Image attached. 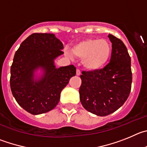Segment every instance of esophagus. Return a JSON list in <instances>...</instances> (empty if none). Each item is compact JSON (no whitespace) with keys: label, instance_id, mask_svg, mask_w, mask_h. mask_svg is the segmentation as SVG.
I'll return each mask as SVG.
<instances>
[{"label":"esophagus","instance_id":"1","mask_svg":"<svg viewBox=\"0 0 147 147\" xmlns=\"http://www.w3.org/2000/svg\"><path fill=\"white\" fill-rule=\"evenodd\" d=\"M76 75H80V69H77Z\"/></svg>","mask_w":147,"mask_h":147}]
</instances>
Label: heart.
Listing matches in <instances>:
<instances>
[{
	"mask_svg": "<svg viewBox=\"0 0 147 147\" xmlns=\"http://www.w3.org/2000/svg\"><path fill=\"white\" fill-rule=\"evenodd\" d=\"M75 57L80 59L86 68L96 70L102 68L108 63L111 55V47L105 39H88L79 42L72 48ZM69 56H72L68 52Z\"/></svg>",
	"mask_w": 147,
	"mask_h": 147,
	"instance_id": "b5f03b06",
	"label": "heart"
}]
</instances>
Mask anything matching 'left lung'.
<instances>
[{
  "instance_id": "8db88e82",
  "label": "left lung",
  "mask_w": 147,
  "mask_h": 147,
  "mask_svg": "<svg viewBox=\"0 0 147 147\" xmlns=\"http://www.w3.org/2000/svg\"><path fill=\"white\" fill-rule=\"evenodd\" d=\"M112 42L110 62L104 68L83 71L80 100L83 108L95 115L113 113L125 102L132 85L131 60L122 41L109 34Z\"/></svg>"
}]
</instances>
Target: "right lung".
Listing matches in <instances>:
<instances>
[{
    "label": "right lung",
    "instance_id": "obj_1",
    "mask_svg": "<svg viewBox=\"0 0 147 147\" xmlns=\"http://www.w3.org/2000/svg\"><path fill=\"white\" fill-rule=\"evenodd\" d=\"M63 44L53 34L30 35L21 43L11 66L10 87L16 101L34 115L53 109L60 100L62 89L76 74L73 65L55 68L54 59L64 53ZM42 67L45 75L33 80V71Z\"/></svg>",
    "mask_w": 147,
    "mask_h": 147
}]
</instances>
